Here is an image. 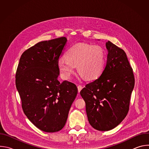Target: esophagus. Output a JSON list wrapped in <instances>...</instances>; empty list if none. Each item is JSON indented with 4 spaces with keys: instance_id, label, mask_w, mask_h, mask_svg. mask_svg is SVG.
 <instances>
[{
    "instance_id": "esophagus-1",
    "label": "esophagus",
    "mask_w": 149,
    "mask_h": 149,
    "mask_svg": "<svg viewBox=\"0 0 149 149\" xmlns=\"http://www.w3.org/2000/svg\"><path fill=\"white\" fill-rule=\"evenodd\" d=\"M82 86H80V85H79V86H78V93H79L81 91V90L82 89Z\"/></svg>"
}]
</instances>
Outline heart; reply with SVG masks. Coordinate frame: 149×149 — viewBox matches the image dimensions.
<instances>
[{
    "instance_id": "obj_1",
    "label": "heart",
    "mask_w": 149,
    "mask_h": 149,
    "mask_svg": "<svg viewBox=\"0 0 149 149\" xmlns=\"http://www.w3.org/2000/svg\"><path fill=\"white\" fill-rule=\"evenodd\" d=\"M105 61V52L99 46L89 44H77L71 47L66 58L58 61V67L65 77H70L77 67L79 75L88 79L96 78L102 73Z\"/></svg>"
}]
</instances>
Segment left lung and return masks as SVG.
Instances as JSON below:
<instances>
[{"instance_id":"1","label":"left lung","mask_w":149,"mask_h":149,"mask_svg":"<svg viewBox=\"0 0 149 149\" xmlns=\"http://www.w3.org/2000/svg\"><path fill=\"white\" fill-rule=\"evenodd\" d=\"M105 45L107 59L101 76L80 91L88 121L99 131L115 128L126 117L135 82L125 52L110 41Z\"/></svg>"}]
</instances>
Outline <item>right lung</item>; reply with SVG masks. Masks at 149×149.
I'll return each instance as SVG.
<instances>
[{"instance_id":"1","label":"right lung","mask_w":149,"mask_h":149,"mask_svg":"<svg viewBox=\"0 0 149 149\" xmlns=\"http://www.w3.org/2000/svg\"><path fill=\"white\" fill-rule=\"evenodd\" d=\"M67 42L61 37L39 42L22 54L16 70L22 110L37 128L47 133L64 127L78 93L74 83L58 79V61Z\"/></svg>"}]
</instances>
